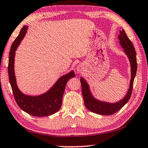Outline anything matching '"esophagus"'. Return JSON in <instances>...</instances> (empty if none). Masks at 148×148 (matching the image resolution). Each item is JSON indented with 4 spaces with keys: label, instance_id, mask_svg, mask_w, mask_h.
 Returning <instances> with one entry per match:
<instances>
[{
    "label": "esophagus",
    "instance_id": "obj_1",
    "mask_svg": "<svg viewBox=\"0 0 148 148\" xmlns=\"http://www.w3.org/2000/svg\"><path fill=\"white\" fill-rule=\"evenodd\" d=\"M77 69H78V70H80V69H79V68H77Z\"/></svg>",
    "mask_w": 148,
    "mask_h": 148
}]
</instances>
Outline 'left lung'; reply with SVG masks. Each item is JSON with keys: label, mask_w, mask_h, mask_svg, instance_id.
<instances>
[{"label": "left lung", "mask_w": 148, "mask_h": 148, "mask_svg": "<svg viewBox=\"0 0 148 148\" xmlns=\"http://www.w3.org/2000/svg\"><path fill=\"white\" fill-rule=\"evenodd\" d=\"M120 44L124 49L125 53L128 56L131 64V81L130 88L128 93L123 99L116 103H108L97 101L92 96L89 90V87L83 78H81V83L82 87V94H83L84 103L88 110L99 114L101 115H111L120 110L127 103L130 99L132 92L133 89L134 81L137 71V60H136V53L132 42L128 38L124 30L120 31L119 36Z\"/></svg>", "instance_id": "8db88e82"}]
</instances>
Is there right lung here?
<instances>
[{
	"label": "right lung",
	"mask_w": 148,
	"mask_h": 148,
	"mask_svg": "<svg viewBox=\"0 0 148 148\" xmlns=\"http://www.w3.org/2000/svg\"><path fill=\"white\" fill-rule=\"evenodd\" d=\"M28 27L24 26L20 30V34L14 41L11 46L8 59V77L15 101L19 107L29 114L34 116L42 117L49 116L60 110L62 104L63 95L65 85L69 79L75 77L73 71L63 75L57 81L48 92L38 97H29L20 91L16 83L14 71L15 51L16 50L21 40L23 39Z\"/></svg>",
	"instance_id": "1"
}]
</instances>
